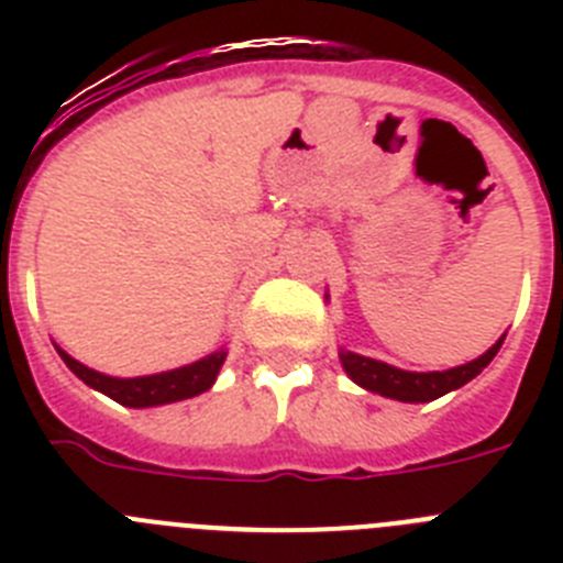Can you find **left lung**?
<instances>
[{"label": "left lung", "mask_w": 563, "mask_h": 563, "mask_svg": "<svg viewBox=\"0 0 563 563\" xmlns=\"http://www.w3.org/2000/svg\"><path fill=\"white\" fill-rule=\"evenodd\" d=\"M501 341H505V338H499V341H496L485 355L476 357V361L462 363V366H454V369L445 372H406L397 369V366H389V363L375 361V357L355 355V352L350 350H341L338 355H341L346 375L366 391H375V395L391 397V400L402 402H429L442 395H449V391L460 389L467 380H474V377L485 369L487 363L494 361Z\"/></svg>", "instance_id": "obj_1"}]
</instances>
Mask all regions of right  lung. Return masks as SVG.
Wrapping results in <instances>:
<instances>
[{"instance_id":"obj_1","label":"right lung","mask_w":563,"mask_h":563,"mask_svg":"<svg viewBox=\"0 0 563 563\" xmlns=\"http://www.w3.org/2000/svg\"><path fill=\"white\" fill-rule=\"evenodd\" d=\"M58 355H62V361L67 363L73 375L81 377L87 386L98 389L101 395L112 397L114 402L129 406V409H148V406H166V402L188 400V397H197L211 389L217 375H220L222 363H225L228 352H211V355L188 363V366H180V369L146 377H109L78 363L76 357H69L64 350H58Z\"/></svg>"}]
</instances>
